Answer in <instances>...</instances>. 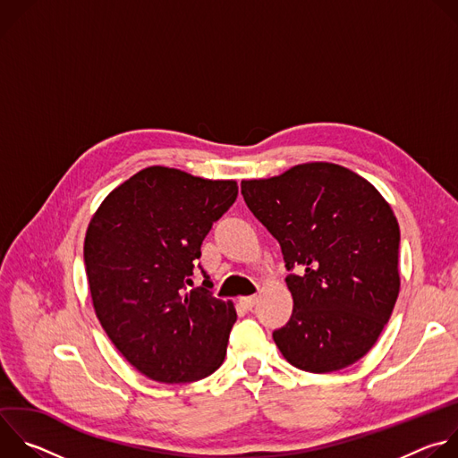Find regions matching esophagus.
Listing matches in <instances>:
<instances>
[{"label":"esophagus","mask_w":458,"mask_h":458,"mask_svg":"<svg viewBox=\"0 0 458 458\" xmlns=\"http://www.w3.org/2000/svg\"><path fill=\"white\" fill-rule=\"evenodd\" d=\"M257 299H259L257 295H250V297H241V299H239V302H241V304H242L246 310H251V308L255 306Z\"/></svg>","instance_id":"1"}]
</instances>
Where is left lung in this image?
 Instances as JSON below:
<instances>
[{"instance_id": "left-lung-1", "label": "left lung", "mask_w": 458, "mask_h": 458, "mask_svg": "<svg viewBox=\"0 0 458 458\" xmlns=\"http://www.w3.org/2000/svg\"><path fill=\"white\" fill-rule=\"evenodd\" d=\"M250 212L279 241L293 311L274 332L283 357L310 373L362 359L395 308L397 217L380 191L335 163H302L241 181Z\"/></svg>"}]
</instances>
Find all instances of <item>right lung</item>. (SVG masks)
<instances>
[{
  "label": "right lung",
  "instance_id": "1",
  "mask_svg": "<svg viewBox=\"0 0 458 458\" xmlns=\"http://www.w3.org/2000/svg\"><path fill=\"white\" fill-rule=\"evenodd\" d=\"M237 182L148 166L115 186L85 235L94 311L121 355L145 377L186 384L225 360L237 313L208 277L188 290L212 225L233 205Z\"/></svg>",
  "mask_w": 458,
  "mask_h": 458
}]
</instances>
